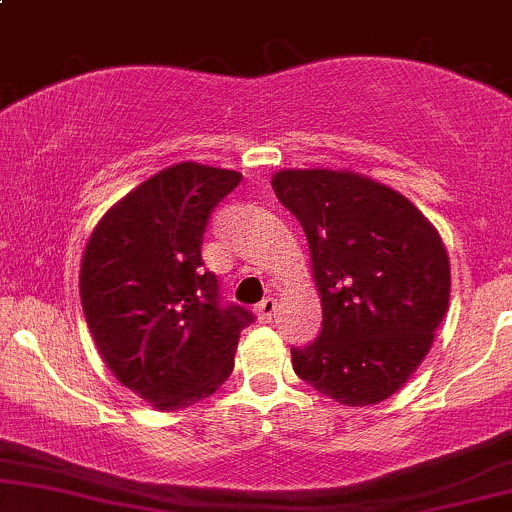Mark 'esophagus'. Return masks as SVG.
Wrapping results in <instances>:
<instances>
[{"label":"esophagus","instance_id":"obj_1","mask_svg":"<svg viewBox=\"0 0 512 512\" xmlns=\"http://www.w3.org/2000/svg\"><path fill=\"white\" fill-rule=\"evenodd\" d=\"M255 313H257V320H260V322H272V317L276 313L274 298H264V301L255 308Z\"/></svg>","mask_w":512,"mask_h":512}]
</instances>
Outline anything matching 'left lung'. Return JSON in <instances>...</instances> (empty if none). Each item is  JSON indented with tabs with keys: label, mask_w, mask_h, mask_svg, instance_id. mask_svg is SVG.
<instances>
[{
	"label": "left lung",
	"mask_w": 512,
	"mask_h": 512,
	"mask_svg": "<svg viewBox=\"0 0 512 512\" xmlns=\"http://www.w3.org/2000/svg\"><path fill=\"white\" fill-rule=\"evenodd\" d=\"M301 221L322 332L293 370L344 407L392 397L421 366L450 303V257L431 221L383 182L330 168L272 175Z\"/></svg>",
	"instance_id": "left-lung-1"
}]
</instances>
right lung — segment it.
Returning a JSON list of instances; mask_svg holds the SVG:
<instances>
[{
    "label": "right lung",
    "mask_w": 512,
    "mask_h": 512,
    "mask_svg": "<svg viewBox=\"0 0 512 512\" xmlns=\"http://www.w3.org/2000/svg\"><path fill=\"white\" fill-rule=\"evenodd\" d=\"M243 175L182 161L105 211L79 272L86 325L105 366L161 411L214 395L252 315L223 305L204 269L209 214Z\"/></svg>",
    "instance_id": "1"
}]
</instances>
